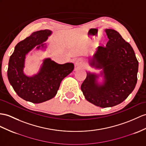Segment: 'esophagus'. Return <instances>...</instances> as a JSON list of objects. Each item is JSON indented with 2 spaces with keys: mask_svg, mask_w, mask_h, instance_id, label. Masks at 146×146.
I'll return each mask as SVG.
<instances>
[{
  "mask_svg": "<svg viewBox=\"0 0 146 146\" xmlns=\"http://www.w3.org/2000/svg\"><path fill=\"white\" fill-rule=\"evenodd\" d=\"M76 66L77 67H82L85 66V62L82 59L79 58L77 59V61H76Z\"/></svg>",
  "mask_w": 146,
  "mask_h": 146,
  "instance_id": "esophagus-1",
  "label": "esophagus"
}]
</instances>
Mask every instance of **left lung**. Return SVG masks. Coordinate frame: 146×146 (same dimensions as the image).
I'll return each instance as SVG.
<instances>
[{
	"label": "left lung",
	"mask_w": 146,
	"mask_h": 146,
	"mask_svg": "<svg viewBox=\"0 0 146 146\" xmlns=\"http://www.w3.org/2000/svg\"><path fill=\"white\" fill-rule=\"evenodd\" d=\"M109 40L105 47L99 46L89 64L102 69L100 74L87 72L81 85L85 99L101 108L122 103L133 91L137 83L139 63L133 48L114 30H105ZM100 76L104 77L101 84Z\"/></svg>",
	"instance_id": "left-lung-1"
}]
</instances>
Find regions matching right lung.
<instances>
[{
  "instance_id": "1",
  "label": "right lung",
  "mask_w": 146,
  "mask_h": 146,
  "mask_svg": "<svg viewBox=\"0 0 146 146\" xmlns=\"http://www.w3.org/2000/svg\"><path fill=\"white\" fill-rule=\"evenodd\" d=\"M51 34L49 30L34 32L15 46L9 59L7 76L10 85L20 98L33 104H40L54 97L62 79L74 68L73 63L59 64L46 58L36 74L32 76L25 74L27 54L35 48L37 50L46 48L44 42Z\"/></svg>"
}]
</instances>
